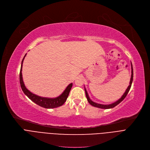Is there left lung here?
Listing matches in <instances>:
<instances>
[{
    "mask_svg": "<svg viewBox=\"0 0 150 150\" xmlns=\"http://www.w3.org/2000/svg\"><path fill=\"white\" fill-rule=\"evenodd\" d=\"M133 66H132V76H131V79H130V82H129V85L128 86V88H127L125 92L124 93V94L122 96V97L119 99V100H117V101H116L115 103H113V104H109V105H104V104H98V103H94L93 102L91 99H90L88 95V93L86 91V88L85 89V92H86V98H87V99L88 102L90 103V104H91L92 105L94 106V107H98V108H104V109H108V108H113L115 107V106H116L117 104H119V103H120L121 102H122L124 98L126 97V96L127 95L129 89H130L131 88V86H132V82H133Z\"/></svg>",
    "mask_w": 150,
    "mask_h": 150,
    "instance_id": "left-lung-1",
    "label": "left lung"
}]
</instances>
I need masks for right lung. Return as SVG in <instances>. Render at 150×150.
Wrapping results in <instances>:
<instances>
[{
	"label": "right lung",
	"instance_id": "right-lung-1",
	"mask_svg": "<svg viewBox=\"0 0 150 150\" xmlns=\"http://www.w3.org/2000/svg\"><path fill=\"white\" fill-rule=\"evenodd\" d=\"M26 54H25V57H23L22 64H21V71H20V83H21V88L23 93L30 99L31 101H33L34 103L37 104V105L41 106L42 107L46 108H56L59 106H62L66 101V99L69 96V92L71 91V89L72 87V83L70 84L64 90V91L63 92V93L59 95V96L55 98H43L37 96L35 94H33L26 88L23 81L22 78V64L24 60V58L25 57Z\"/></svg>",
	"mask_w": 150,
	"mask_h": 150
}]
</instances>
